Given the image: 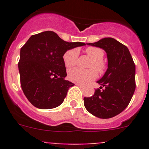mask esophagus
Segmentation results:
<instances>
[{
  "label": "esophagus",
  "instance_id": "esophagus-1",
  "mask_svg": "<svg viewBox=\"0 0 149 149\" xmlns=\"http://www.w3.org/2000/svg\"><path fill=\"white\" fill-rule=\"evenodd\" d=\"M76 85H77L78 86H79V87H80V88H84V85H82V84H76Z\"/></svg>",
  "mask_w": 149,
  "mask_h": 149
}]
</instances>
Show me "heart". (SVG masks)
<instances>
[{
    "label": "heart",
    "instance_id": "b5f03b06",
    "mask_svg": "<svg viewBox=\"0 0 149 149\" xmlns=\"http://www.w3.org/2000/svg\"><path fill=\"white\" fill-rule=\"evenodd\" d=\"M85 52L90 58L88 70H82L79 68H74L68 71V78L71 81L80 84H87L97 78L98 73H103L107 69V64L103 61L104 52L101 48L97 47H88L85 49ZM79 58V50L76 48H73L67 50L63 55V62L67 68H71L76 65ZM97 70L96 71L95 69Z\"/></svg>",
    "mask_w": 149,
    "mask_h": 149
}]
</instances>
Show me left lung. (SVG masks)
<instances>
[{
	"mask_svg": "<svg viewBox=\"0 0 149 149\" xmlns=\"http://www.w3.org/2000/svg\"><path fill=\"white\" fill-rule=\"evenodd\" d=\"M88 45L104 49L107 55L108 68L97 81L101 85L100 88L95 90L93 96L84 98V106L97 118H113L127 107L134 94L135 63L127 47L115 39L107 37Z\"/></svg>",
	"mask_w": 149,
	"mask_h": 149,
	"instance_id": "obj_1",
	"label": "left lung"
}]
</instances>
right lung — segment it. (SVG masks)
Here are the masks:
<instances>
[{"label": "right lung", "mask_w": 149, "mask_h": 149, "mask_svg": "<svg viewBox=\"0 0 149 149\" xmlns=\"http://www.w3.org/2000/svg\"><path fill=\"white\" fill-rule=\"evenodd\" d=\"M85 45L68 42L52 31L31 36L21 48L18 65L23 92L39 109H52L63 103L68 88L74 84L65 80L63 62L68 49Z\"/></svg>", "instance_id": "right-lung-1"}]
</instances>
